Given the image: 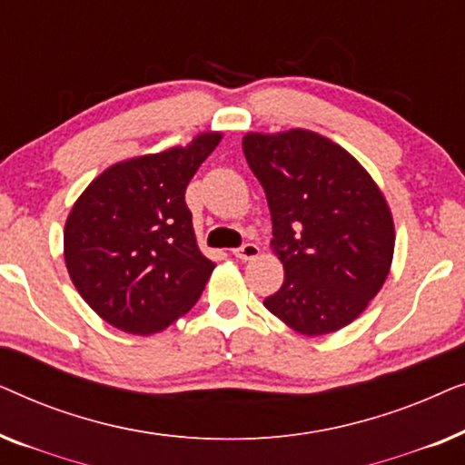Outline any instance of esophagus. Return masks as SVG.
<instances>
[{
	"label": "esophagus",
	"mask_w": 465,
	"mask_h": 465,
	"mask_svg": "<svg viewBox=\"0 0 465 465\" xmlns=\"http://www.w3.org/2000/svg\"><path fill=\"white\" fill-rule=\"evenodd\" d=\"M234 258L239 260H253L260 253V247L256 243H243L241 247H237V250H232Z\"/></svg>",
	"instance_id": "34e87169"
}]
</instances>
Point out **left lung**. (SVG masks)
I'll return each mask as SVG.
<instances>
[{"label":"left lung","mask_w":465,"mask_h":465,"mask_svg":"<svg viewBox=\"0 0 465 465\" xmlns=\"http://www.w3.org/2000/svg\"><path fill=\"white\" fill-rule=\"evenodd\" d=\"M243 154L285 272L264 307L304 336L345 328L390 275L396 232L383 193L345 148L307 129L247 133Z\"/></svg>","instance_id":"8db88e82"}]
</instances>
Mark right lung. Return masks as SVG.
<instances>
[{
	"instance_id": "1",
	"label": "right lung",
	"mask_w": 465,
	"mask_h": 465,
	"mask_svg": "<svg viewBox=\"0 0 465 465\" xmlns=\"http://www.w3.org/2000/svg\"><path fill=\"white\" fill-rule=\"evenodd\" d=\"M220 139L201 133L186 148L112 164L74 203L63 231L67 272L114 328L161 332L205 290L215 264L196 245L186 188Z\"/></svg>"
}]
</instances>
